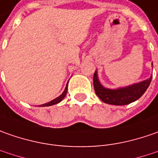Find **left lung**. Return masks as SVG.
Returning <instances> with one entry per match:
<instances>
[{
    "label": "left lung",
    "instance_id": "8db88e82",
    "mask_svg": "<svg viewBox=\"0 0 158 158\" xmlns=\"http://www.w3.org/2000/svg\"><path fill=\"white\" fill-rule=\"evenodd\" d=\"M151 79L152 77L140 82L138 84H135L124 88L111 90L106 89L100 84L95 72L94 75V87L97 96L103 102L111 105L123 106L128 105L129 103L138 100L149 87L151 82Z\"/></svg>",
    "mask_w": 158,
    "mask_h": 158
}]
</instances>
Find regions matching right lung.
Segmentation results:
<instances>
[{
	"mask_svg": "<svg viewBox=\"0 0 158 158\" xmlns=\"http://www.w3.org/2000/svg\"><path fill=\"white\" fill-rule=\"evenodd\" d=\"M66 93H67V85H66V87H65V89L64 91V93H63L61 95L59 96V97H57L56 99H54L53 101H50V102H48V103H45V104H43L40 106H52V105H55V104H57L58 102H60V101H62L63 99L64 98V96L66 95Z\"/></svg>",
	"mask_w": 158,
	"mask_h": 158,
	"instance_id": "obj_1",
	"label": "right lung"
}]
</instances>
